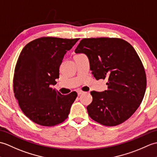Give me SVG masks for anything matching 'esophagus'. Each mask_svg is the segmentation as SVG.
<instances>
[{
    "label": "esophagus",
    "mask_w": 157,
    "mask_h": 157,
    "mask_svg": "<svg viewBox=\"0 0 157 157\" xmlns=\"http://www.w3.org/2000/svg\"><path fill=\"white\" fill-rule=\"evenodd\" d=\"M84 93V92H83L82 90H78V91H77V93H78V95H81V94H82V93Z\"/></svg>",
    "instance_id": "esophagus-1"
}]
</instances>
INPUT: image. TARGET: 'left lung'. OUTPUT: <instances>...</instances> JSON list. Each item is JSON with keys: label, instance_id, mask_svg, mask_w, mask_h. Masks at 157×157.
Returning a JSON list of instances; mask_svg holds the SVG:
<instances>
[{"label": "left lung", "instance_id": "1", "mask_svg": "<svg viewBox=\"0 0 157 157\" xmlns=\"http://www.w3.org/2000/svg\"><path fill=\"white\" fill-rule=\"evenodd\" d=\"M75 52L87 56L97 80L107 78V90L90 92L93 101L86 107L90 117L106 126L129 119L140 106L147 87L144 66L134 48L120 38H84Z\"/></svg>", "mask_w": 157, "mask_h": 157}]
</instances>
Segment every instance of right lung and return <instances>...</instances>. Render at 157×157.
I'll list each match as a JSON object with an SVG mask.
<instances>
[{
    "mask_svg": "<svg viewBox=\"0 0 157 157\" xmlns=\"http://www.w3.org/2000/svg\"><path fill=\"white\" fill-rule=\"evenodd\" d=\"M78 40L41 37L21 52L14 72V94L23 113L40 126H56L68 117L77 93L63 95L50 85L59 78L66 52Z\"/></svg>",
    "mask_w": 157,
    "mask_h": 157,
    "instance_id": "add662e5",
    "label": "right lung"
}]
</instances>
